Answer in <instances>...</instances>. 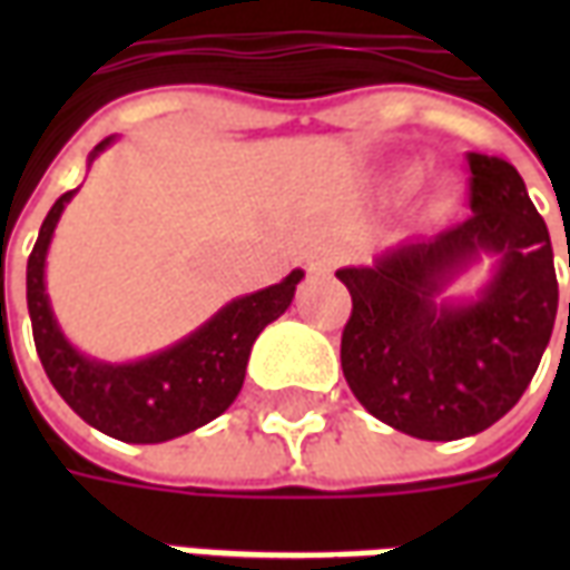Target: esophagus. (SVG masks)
<instances>
[{"label":"esophagus","mask_w":570,"mask_h":570,"mask_svg":"<svg viewBox=\"0 0 570 570\" xmlns=\"http://www.w3.org/2000/svg\"><path fill=\"white\" fill-rule=\"evenodd\" d=\"M335 265H338V253L330 247H317L308 256V272L317 274V277H321V274L333 272Z\"/></svg>","instance_id":"obj_1"}]
</instances>
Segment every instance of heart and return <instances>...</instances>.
<instances>
[{
  "instance_id": "1",
  "label": "heart",
  "mask_w": 570,
  "mask_h": 570,
  "mask_svg": "<svg viewBox=\"0 0 570 570\" xmlns=\"http://www.w3.org/2000/svg\"><path fill=\"white\" fill-rule=\"evenodd\" d=\"M394 183L396 188H403V191H409V188H415L421 183V170L419 167H400L394 174ZM454 210V198L449 195V191H436L433 198L428 200V216L430 219H445V216H452Z\"/></svg>"
}]
</instances>
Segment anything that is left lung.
Returning a JSON list of instances; mask_svg holds the SVG:
<instances>
[{
  "label": "left lung",
  "instance_id": "left-lung-1",
  "mask_svg": "<svg viewBox=\"0 0 570 570\" xmlns=\"http://www.w3.org/2000/svg\"><path fill=\"white\" fill-rule=\"evenodd\" d=\"M466 161V223L335 272L354 302L342 333L347 387L415 440H461L501 421L534 379L559 308L550 232L519 170L476 151ZM485 258L487 284L473 297L452 294Z\"/></svg>",
  "mask_w": 570,
  "mask_h": 570
}]
</instances>
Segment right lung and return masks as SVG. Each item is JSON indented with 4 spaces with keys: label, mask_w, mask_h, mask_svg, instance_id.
<instances>
[{
    "label": "right lung",
    "mask_w": 570,
    "mask_h": 570,
    "mask_svg": "<svg viewBox=\"0 0 570 570\" xmlns=\"http://www.w3.org/2000/svg\"><path fill=\"white\" fill-rule=\"evenodd\" d=\"M118 137H106L88 155L106 151ZM79 188L55 200L39 228V240L27 262V308L32 338L48 379L67 406L106 436L121 442H167L219 419L235 403L247 375V360L259 333L293 305L302 268H293L281 284L225 302L198 330L174 345L125 363L91 357L72 345L51 308L45 262L55 228Z\"/></svg>",
    "instance_id": "1"
}]
</instances>
